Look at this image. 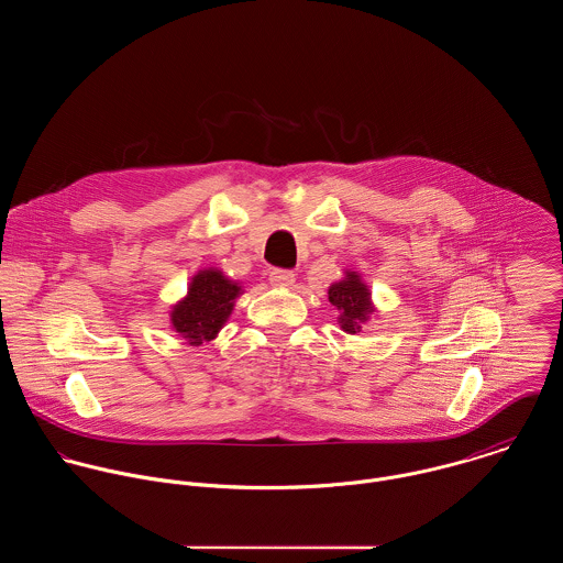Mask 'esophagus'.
I'll list each match as a JSON object with an SVG mask.
<instances>
[{
  "mask_svg": "<svg viewBox=\"0 0 563 563\" xmlns=\"http://www.w3.org/2000/svg\"><path fill=\"white\" fill-rule=\"evenodd\" d=\"M271 284L273 286H279V288H288L295 284V273L292 271H286V268H273L271 275H268Z\"/></svg>",
  "mask_w": 563,
  "mask_h": 563,
  "instance_id": "esophagus-1",
  "label": "esophagus"
}]
</instances>
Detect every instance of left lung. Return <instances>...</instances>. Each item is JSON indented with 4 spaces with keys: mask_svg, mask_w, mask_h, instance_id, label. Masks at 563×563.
<instances>
[{
    "mask_svg": "<svg viewBox=\"0 0 563 563\" xmlns=\"http://www.w3.org/2000/svg\"><path fill=\"white\" fill-rule=\"evenodd\" d=\"M329 301L340 310L338 322L346 333H357L373 312L368 286L360 279L357 273H346L342 282L331 284Z\"/></svg>",
    "mask_w": 563,
    "mask_h": 563,
    "instance_id": "obj_1",
    "label": "left lung"
}]
</instances>
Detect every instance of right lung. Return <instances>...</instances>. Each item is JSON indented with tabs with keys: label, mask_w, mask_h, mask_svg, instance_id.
Returning a JSON list of instances; mask_svg holds the SVG:
<instances>
[{
	"label": "right lung",
	"mask_w": 563,
	"mask_h": 563,
	"mask_svg": "<svg viewBox=\"0 0 563 563\" xmlns=\"http://www.w3.org/2000/svg\"><path fill=\"white\" fill-rule=\"evenodd\" d=\"M239 295L241 286L228 279L221 271H199L188 286L186 299L173 306L170 324L190 344L212 340L230 319Z\"/></svg>",
	"instance_id": "obj_1"
}]
</instances>
